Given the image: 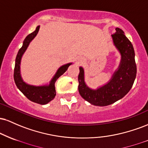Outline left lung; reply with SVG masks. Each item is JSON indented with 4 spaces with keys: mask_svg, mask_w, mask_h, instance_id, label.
<instances>
[{
    "mask_svg": "<svg viewBox=\"0 0 148 148\" xmlns=\"http://www.w3.org/2000/svg\"><path fill=\"white\" fill-rule=\"evenodd\" d=\"M111 35L113 43L121 54V61L118 70L114 72L108 84L97 90L86 86L84 81V70L79 67V92L81 96L91 104L105 106L113 103L125 97L133 86L136 76V64L134 47L123 30L115 28Z\"/></svg>",
    "mask_w": 148,
    "mask_h": 148,
    "instance_id": "1",
    "label": "left lung"
}]
</instances>
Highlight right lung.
<instances>
[{"label": "right lung", "instance_id": "obj_1", "mask_svg": "<svg viewBox=\"0 0 148 148\" xmlns=\"http://www.w3.org/2000/svg\"><path fill=\"white\" fill-rule=\"evenodd\" d=\"M39 29H40V25L37 27L36 30L35 31L29 34L28 36L25 37L24 41H23V46L18 50L17 55H16V60H15L14 79L15 84H16L17 88L19 89V90L28 99L35 103L44 105L47 104V103H49V101L54 99L56 95L55 88L56 81L61 75H62L67 70L69 66L72 64V63H68L61 66L60 68L58 69L56 74H55V76L51 79L49 85H46V86H35L25 84L24 81L22 80L21 74H20V64H21V57L23 54L24 53L25 50L28 48L30 42L37 35Z\"/></svg>", "mask_w": 148, "mask_h": 148}]
</instances>
